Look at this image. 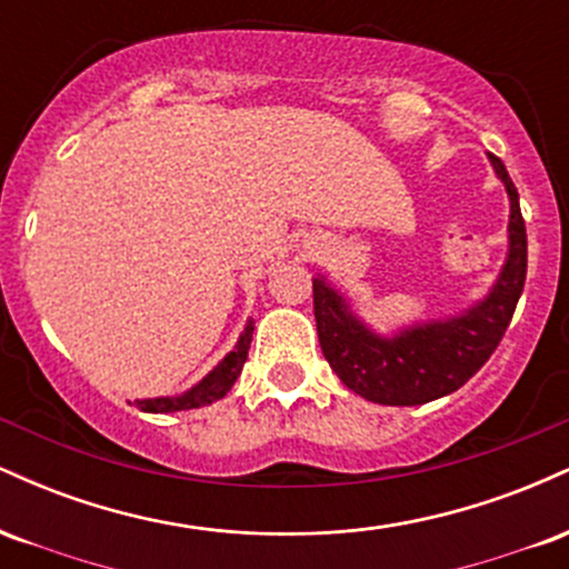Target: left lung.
I'll use <instances>...</instances> for the list:
<instances>
[{
	"label": "left lung",
	"mask_w": 569,
	"mask_h": 569,
	"mask_svg": "<svg viewBox=\"0 0 569 569\" xmlns=\"http://www.w3.org/2000/svg\"><path fill=\"white\" fill-rule=\"evenodd\" d=\"M511 200L508 259L492 291L447 321L409 326L393 337L369 329L323 278L312 280L318 339L329 367L352 393L385 407H417L455 393L489 361L511 323L527 278V230L519 192L500 158L489 154Z\"/></svg>",
	"instance_id": "8db88e82"
}]
</instances>
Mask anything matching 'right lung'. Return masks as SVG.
I'll use <instances>...</instances> for the list:
<instances>
[{
    "instance_id": "1",
    "label": "right lung",
    "mask_w": 569,
    "mask_h": 569,
    "mask_svg": "<svg viewBox=\"0 0 569 569\" xmlns=\"http://www.w3.org/2000/svg\"><path fill=\"white\" fill-rule=\"evenodd\" d=\"M251 337H253V321H248V326L240 335L234 350L227 352L224 358L219 361V367H213V371H208L202 380L194 385L192 390H187L184 396L176 398H141V401H133L141 411H154V415H166V411H181V409H200L208 407V403L219 401L230 393V388L234 380L243 371V363L248 358V348H251Z\"/></svg>"
}]
</instances>
